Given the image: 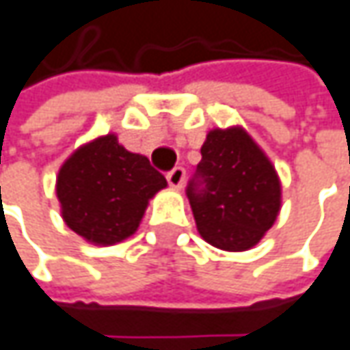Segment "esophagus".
Instances as JSON below:
<instances>
[{
    "label": "esophagus",
    "instance_id": "esophagus-1",
    "mask_svg": "<svg viewBox=\"0 0 350 350\" xmlns=\"http://www.w3.org/2000/svg\"><path fill=\"white\" fill-rule=\"evenodd\" d=\"M167 181H169V185L173 189H181L183 187V183H185V169H183V167L171 169V171L167 173Z\"/></svg>",
    "mask_w": 350,
    "mask_h": 350
}]
</instances>
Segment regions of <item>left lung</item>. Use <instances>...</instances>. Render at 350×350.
<instances>
[{"label": "left lung", "instance_id": "left-lung-1", "mask_svg": "<svg viewBox=\"0 0 350 350\" xmlns=\"http://www.w3.org/2000/svg\"><path fill=\"white\" fill-rule=\"evenodd\" d=\"M187 197L199 235L223 251H247L273 227L281 209L279 175L243 127L213 129Z\"/></svg>", "mask_w": 350, "mask_h": 350}]
</instances>
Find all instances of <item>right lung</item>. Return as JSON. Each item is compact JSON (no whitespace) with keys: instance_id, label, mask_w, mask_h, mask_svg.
Returning a JSON list of instances; mask_svg holds the SVG:
<instances>
[{"instance_id":"add662e5","label":"right lung","mask_w":350,"mask_h":350,"mask_svg":"<svg viewBox=\"0 0 350 350\" xmlns=\"http://www.w3.org/2000/svg\"><path fill=\"white\" fill-rule=\"evenodd\" d=\"M165 187L147 157L127 151L109 133L71 153L55 193L71 231L93 245H115L137 231L149 199Z\"/></svg>"}]
</instances>
